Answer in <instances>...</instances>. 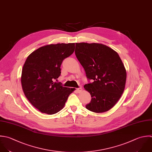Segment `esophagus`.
<instances>
[{
	"label": "esophagus",
	"instance_id": "esophagus-1",
	"mask_svg": "<svg viewBox=\"0 0 152 152\" xmlns=\"http://www.w3.org/2000/svg\"><path fill=\"white\" fill-rule=\"evenodd\" d=\"M82 88H77L76 89V92L77 93H80L82 92Z\"/></svg>",
	"mask_w": 152,
	"mask_h": 152
}]
</instances>
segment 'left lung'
<instances>
[{
    "label": "left lung",
    "mask_w": 152,
    "mask_h": 152,
    "mask_svg": "<svg viewBox=\"0 0 152 152\" xmlns=\"http://www.w3.org/2000/svg\"><path fill=\"white\" fill-rule=\"evenodd\" d=\"M76 56L86 76L94 82L84 88L92 99L86 105L88 110L101 113L111 109L124 92L127 72L118 54L99 43H76Z\"/></svg>",
    "instance_id": "1"
}]
</instances>
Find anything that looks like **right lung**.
Listing matches in <instances>:
<instances>
[{"instance_id":"right-lung-1","label":"right lung","mask_w":152,"mask_h":152,"mask_svg":"<svg viewBox=\"0 0 152 152\" xmlns=\"http://www.w3.org/2000/svg\"><path fill=\"white\" fill-rule=\"evenodd\" d=\"M75 48V43L46 45L27 57L20 77L22 90L29 102L42 113L52 115L61 110L74 91L54 80L60 75L63 60Z\"/></svg>"}]
</instances>
